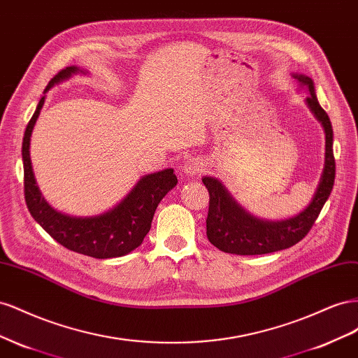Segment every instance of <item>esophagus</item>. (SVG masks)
Segmentation results:
<instances>
[{
  "instance_id": "1",
  "label": "esophagus",
  "mask_w": 358,
  "mask_h": 358,
  "mask_svg": "<svg viewBox=\"0 0 358 358\" xmlns=\"http://www.w3.org/2000/svg\"><path fill=\"white\" fill-rule=\"evenodd\" d=\"M203 171V162L198 157H192L186 162V165L182 166V172L185 176L193 178V177H199L201 172Z\"/></svg>"
}]
</instances>
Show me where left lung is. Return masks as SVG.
<instances>
[{
    "label": "left lung",
    "instance_id": "obj_1",
    "mask_svg": "<svg viewBox=\"0 0 358 358\" xmlns=\"http://www.w3.org/2000/svg\"><path fill=\"white\" fill-rule=\"evenodd\" d=\"M301 85L309 88L306 97L309 108L321 121L325 130V166L320 186L309 207L299 216L282 222H264L250 216L216 178L203 177L202 182L210 195L207 216V237L219 250L236 255H264L288 249L303 240L318 219L325 201L329 199L336 176L333 155V127L327 112L321 108L315 94L313 83L309 76L295 75Z\"/></svg>",
    "mask_w": 358,
    "mask_h": 358
}]
</instances>
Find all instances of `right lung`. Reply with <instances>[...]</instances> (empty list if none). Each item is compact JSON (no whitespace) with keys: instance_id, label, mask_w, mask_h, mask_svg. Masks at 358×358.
I'll list each match as a JSON object with an SVG mask.
<instances>
[{"instance_id":"add662e5","label":"right lung","mask_w":358,"mask_h":358,"mask_svg":"<svg viewBox=\"0 0 358 358\" xmlns=\"http://www.w3.org/2000/svg\"><path fill=\"white\" fill-rule=\"evenodd\" d=\"M76 71L79 69L75 66L59 70L49 80L45 93L54 84ZM43 103L45 96L40 99L37 109L28 122L22 142L24 193L31 216L61 246L91 258H117L135 250L141 246L151 228L152 216L159 202L171 189L177 186L176 173L172 169H163L142 177L115 208L96 217H70L55 211L50 208L36 185L31 159H29V139Z\"/></svg>"}]
</instances>
